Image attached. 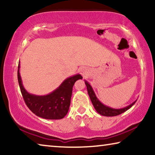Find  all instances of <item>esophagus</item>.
<instances>
[{"label": "esophagus", "instance_id": "1", "mask_svg": "<svg viewBox=\"0 0 155 155\" xmlns=\"http://www.w3.org/2000/svg\"><path fill=\"white\" fill-rule=\"evenodd\" d=\"M79 72L81 74L83 75V77H85L87 74V71L85 68H81Z\"/></svg>", "mask_w": 155, "mask_h": 155}]
</instances>
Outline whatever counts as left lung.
<instances>
[{
  "label": "left lung",
  "instance_id": "obj_1",
  "mask_svg": "<svg viewBox=\"0 0 155 155\" xmlns=\"http://www.w3.org/2000/svg\"><path fill=\"white\" fill-rule=\"evenodd\" d=\"M85 83L86 86H87V92L89 94V96H90V98L91 103H92L93 106L94 107V108H95L96 111L98 112L99 114L103 115V116L112 117V116H115V115H118L120 114H121L122 113L127 111L128 109H129L130 107L136 103V101H137V100H136V101L133 102V103H131L129 104V105L124 107V108H121V109L111 108V107H110L104 105V104L102 103L101 102L99 101L96 96L95 92H94L93 90V88L91 87L90 84L87 81H85Z\"/></svg>",
  "mask_w": 155,
  "mask_h": 155
}]
</instances>
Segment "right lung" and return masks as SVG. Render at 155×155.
Segmentation results:
<instances>
[{"label": "right lung", "instance_id": "obj_1", "mask_svg": "<svg viewBox=\"0 0 155 155\" xmlns=\"http://www.w3.org/2000/svg\"><path fill=\"white\" fill-rule=\"evenodd\" d=\"M20 62L18 64V79L21 93L27 106L37 116L48 120H60L68 114L70 105L72 87L76 81L82 79L79 74L67 78L51 93L38 96L28 93L22 84L20 74Z\"/></svg>", "mask_w": 155, "mask_h": 155}]
</instances>
